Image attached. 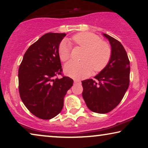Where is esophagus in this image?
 <instances>
[{"label":"esophagus","mask_w":148,"mask_h":148,"mask_svg":"<svg viewBox=\"0 0 148 148\" xmlns=\"http://www.w3.org/2000/svg\"><path fill=\"white\" fill-rule=\"evenodd\" d=\"M74 82L75 83V84H81V81L78 79H75Z\"/></svg>","instance_id":"esophagus-1"}]
</instances>
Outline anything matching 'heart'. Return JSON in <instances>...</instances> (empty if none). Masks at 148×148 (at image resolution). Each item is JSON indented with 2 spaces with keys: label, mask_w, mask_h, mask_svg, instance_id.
Here are the masks:
<instances>
[{
  "label": "heart",
  "mask_w": 148,
  "mask_h": 148,
  "mask_svg": "<svg viewBox=\"0 0 148 148\" xmlns=\"http://www.w3.org/2000/svg\"><path fill=\"white\" fill-rule=\"evenodd\" d=\"M76 46L85 50L82 62L70 61L64 66V72L74 79H82L91 74L93 69L99 72L102 71L110 61L112 50L109 44L101 40L96 34L90 32H81L71 38ZM58 55L62 62L71 58V46L65 40L60 42L58 46Z\"/></svg>",
  "instance_id": "b5f03b06"
}]
</instances>
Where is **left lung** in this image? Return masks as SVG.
<instances>
[{
	"label": "left lung",
	"mask_w": 148,
	"mask_h": 148,
	"mask_svg": "<svg viewBox=\"0 0 148 148\" xmlns=\"http://www.w3.org/2000/svg\"><path fill=\"white\" fill-rule=\"evenodd\" d=\"M112 47L107 66L95 77L82 81V96L92 112L105 114L118 106L129 86L130 62L121 42L104 34Z\"/></svg>",
	"instance_id": "1"
}]
</instances>
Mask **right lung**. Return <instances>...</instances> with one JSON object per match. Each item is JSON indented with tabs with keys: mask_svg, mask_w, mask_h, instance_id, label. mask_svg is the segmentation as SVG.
Returning <instances> with one entry per match:
<instances>
[{
	"mask_svg": "<svg viewBox=\"0 0 148 148\" xmlns=\"http://www.w3.org/2000/svg\"><path fill=\"white\" fill-rule=\"evenodd\" d=\"M66 34L48 33L29 46L18 71L22 102L38 118L49 120L58 115L73 80L64 76L58 46ZM63 77L58 79L57 76Z\"/></svg>",
	"mask_w": 148,
	"mask_h": 148,
	"instance_id": "add662e5",
	"label": "right lung"
}]
</instances>
